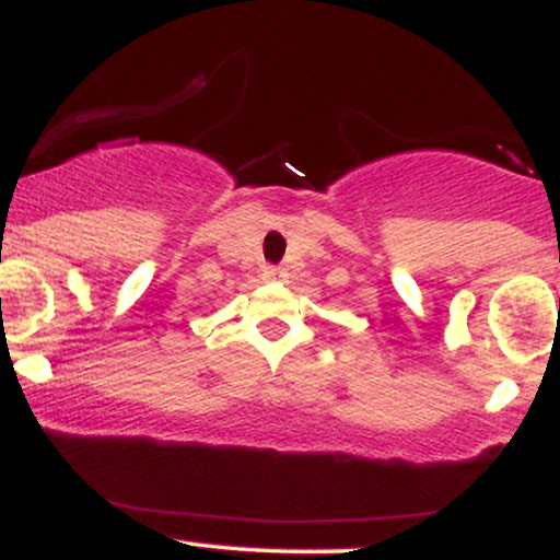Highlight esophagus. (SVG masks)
Wrapping results in <instances>:
<instances>
[{
	"mask_svg": "<svg viewBox=\"0 0 560 560\" xmlns=\"http://www.w3.org/2000/svg\"><path fill=\"white\" fill-rule=\"evenodd\" d=\"M262 276H266V281H284L287 279V268L268 266L266 271H262Z\"/></svg>",
	"mask_w": 560,
	"mask_h": 560,
	"instance_id": "obj_1",
	"label": "esophagus"
}]
</instances>
